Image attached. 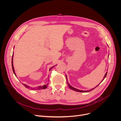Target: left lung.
<instances>
[{"mask_svg":"<svg viewBox=\"0 0 121 121\" xmlns=\"http://www.w3.org/2000/svg\"><path fill=\"white\" fill-rule=\"evenodd\" d=\"M109 56V55H108ZM107 73H108V72L106 73V74H105V76H104V78L103 79V80H102V81H101V82L104 80V79L106 78V76H107ZM66 80H67V84H68V86H69V87L71 89V90H73V91H77V92H89V91H92V90H93L94 89H95L99 85H98L95 88H93V89H91V90H89V91H81V90H78V89H75V88H73V87H72L70 84H69V83L68 82V81H67V76L66 75Z\"/></svg>","mask_w":121,"mask_h":121,"instance_id":"left-lung-1","label":"left lung"}]
</instances>
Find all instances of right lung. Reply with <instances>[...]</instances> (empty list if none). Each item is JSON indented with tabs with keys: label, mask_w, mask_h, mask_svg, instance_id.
<instances>
[{
	"label": "right lung",
	"mask_w": 121,
	"mask_h": 121,
	"mask_svg": "<svg viewBox=\"0 0 121 121\" xmlns=\"http://www.w3.org/2000/svg\"><path fill=\"white\" fill-rule=\"evenodd\" d=\"M13 55H12V67L13 71L14 74L15 75V73L14 70V68H13ZM54 66L51 67V68H50V69H49V71H50V70H51ZM15 76H16V75H15ZM48 80H49V79H48ZM23 85H24L26 88H28V89H30V87L27 86V85H26V84H23ZM48 83L47 84L45 85H44V86H39V87H37V88H31V90H41V89H46V88H47V86H48Z\"/></svg>",
	"instance_id": "1"
}]
</instances>
